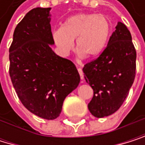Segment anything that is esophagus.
Listing matches in <instances>:
<instances>
[{
  "label": "esophagus",
  "mask_w": 145,
  "mask_h": 145,
  "mask_svg": "<svg viewBox=\"0 0 145 145\" xmlns=\"http://www.w3.org/2000/svg\"><path fill=\"white\" fill-rule=\"evenodd\" d=\"M78 73L80 75V78L81 79H84V72H83V70L80 67H78Z\"/></svg>",
  "instance_id": "obj_1"
}]
</instances>
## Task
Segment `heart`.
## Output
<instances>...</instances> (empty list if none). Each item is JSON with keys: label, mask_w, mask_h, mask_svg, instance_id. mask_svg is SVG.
Returning <instances> with one entry per match:
<instances>
[{"label": "heart", "mask_w": 145, "mask_h": 145, "mask_svg": "<svg viewBox=\"0 0 145 145\" xmlns=\"http://www.w3.org/2000/svg\"><path fill=\"white\" fill-rule=\"evenodd\" d=\"M112 32L108 18L97 13H78L62 23L61 29L53 34V39L62 55H68L73 48L81 56L97 57L106 48Z\"/></svg>", "instance_id": "b5f03b06"}]
</instances>
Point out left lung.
<instances>
[{
	"label": "left lung",
	"instance_id": "1",
	"mask_svg": "<svg viewBox=\"0 0 145 145\" xmlns=\"http://www.w3.org/2000/svg\"><path fill=\"white\" fill-rule=\"evenodd\" d=\"M136 57L129 30L118 22L100 56L83 68L85 81L94 91L88 104L92 115L103 118L120 108L135 78Z\"/></svg>",
	"mask_w": 145,
	"mask_h": 145
}]
</instances>
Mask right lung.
<instances>
[{
  "mask_svg": "<svg viewBox=\"0 0 145 145\" xmlns=\"http://www.w3.org/2000/svg\"><path fill=\"white\" fill-rule=\"evenodd\" d=\"M51 7L31 10L18 24L9 48V74L23 105L45 120L56 119L80 76L75 65L54 52Z\"/></svg>",
  "mask_w": 145,
  "mask_h": 145,
  "instance_id": "add662e5",
  "label": "right lung"
}]
</instances>
